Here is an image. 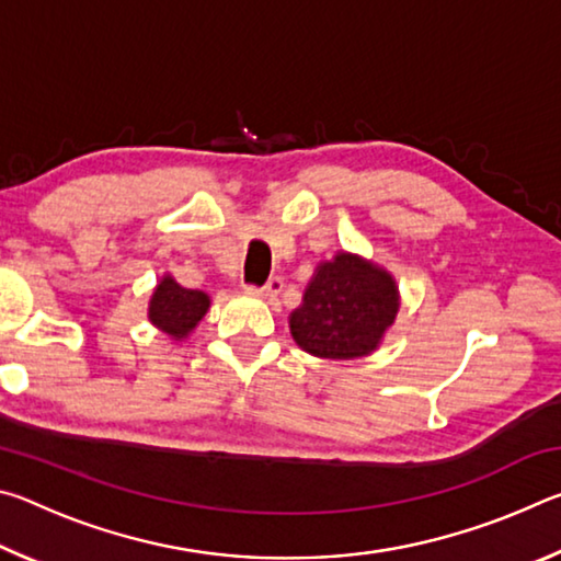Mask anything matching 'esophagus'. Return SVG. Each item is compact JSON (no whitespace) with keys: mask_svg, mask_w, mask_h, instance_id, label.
Listing matches in <instances>:
<instances>
[{"mask_svg":"<svg viewBox=\"0 0 561 561\" xmlns=\"http://www.w3.org/2000/svg\"><path fill=\"white\" fill-rule=\"evenodd\" d=\"M284 289V282L279 277H272L267 284H262V287H247V291L254 294V297H262V299H277Z\"/></svg>","mask_w":561,"mask_h":561,"instance_id":"esophagus-1","label":"esophagus"}]
</instances>
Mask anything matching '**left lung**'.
<instances>
[{
  "mask_svg": "<svg viewBox=\"0 0 561 561\" xmlns=\"http://www.w3.org/2000/svg\"><path fill=\"white\" fill-rule=\"evenodd\" d=\"M398 314L396 279L358 254L321 262L289 314L297 344L319 358H360L378 348Z\"/></svg>",
  "mask_w": 561,
  "mask_h": 561,
  "instance_id": "obj_1",
  "label": "left lung"
}]
</instances>
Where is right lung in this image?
I'll return each mask as SVG.
<instances>
[{"label":"right lung","mask_w":561,"mask_h":561,"mask_svg":"<svg viewBox=\"0 0 561 561\" xmlns=\"http://www.w3.org/2000/svg\"><path fill=\"white\" fill-rule=\"evenodd\" d=\"M210 309V297L201 289H187L165 274L148 304L150 324L158 327L170 339H185Z\"/></svg>","instance_id":"obj_1"}]
</instances>
